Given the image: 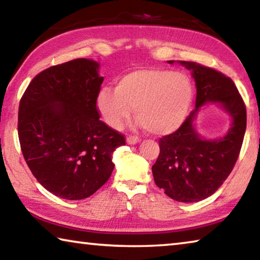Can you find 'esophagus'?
<instances>
[{
    "instance_id": "34e87169",
    "label": "esophagus",
    "mask_w": 260,
    "mask_h": 260,
    "mask_svg": "<svg viewBox=\"0 0 260 260\" xmlns=\"http://www.w3.org/2000/svg\"><path fill=\"white\" fill-rule=\"evenodd\" d=\"M126 141H127V143H128V144H136V143H139V142H140L141 139L139 138V136L129 135V136H127Z\"/></svg>"
}]
</instances>
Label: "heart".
I'll return each instance as SVG.
<instances>
[{"label":"heart","instance_id":"heart-1","mask_svg":"<svg viewBox=\"0 0 260 260\" xmlns=\"http://www.w3.org/2000/svg\"><path fill=\"white\" fill-rule=\"evenodd\" d=\"M193 100L189 77L167 69H142L121 77L114 89L104 88L98 108L108 125L118 128L132 109L144 128L164 135L178 129L188 116Z\"/></svg>","mask_w":260,"mask_h":260}]
</instances>
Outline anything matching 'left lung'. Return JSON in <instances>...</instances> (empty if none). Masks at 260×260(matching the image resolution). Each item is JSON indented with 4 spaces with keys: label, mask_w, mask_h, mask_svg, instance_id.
I'll return each instance as SVG.
<instances>
[{
    "label": "left lung",
    "mask_w": 260,
    "mask_h": 260,
    "mask_svg": "<svg viewBox=\"0 0 260 260\" xmlns=\"http://www.w3.org/2000/svg\"><path fill=\"white\" fill-rule=\"evenodd\" d=\"M179 63L191 70L195 79V110L174 133L160 138L159 156L151 170L156 184L167 196L193 203L214 193L231 174L243 143L246 110L230 77L193 61ZM210 102L219 104L230 114L232 125L222 138L205 140L196 132L193 120L199 108Z\"/></svg>",
    "instance_id": "obj_1"
}]
</instances>
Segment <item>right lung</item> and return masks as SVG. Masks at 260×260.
I'll use <instances>...</instances> for the list:
<instances>
[{"instance_id": "1", "label": "right lung", "mask_w": 260, "mask_h": 260, "mask_svg": "<svg viewBox=\"0 0 260 260\" xmlns=\"http://www.w3.org/2000/svg\"><path fill=\"white\" fill-rule=\"evenodd\" d=\"M98 61L77 58L35 76L19 103L18 136L30 172L48 191L76 201L111 175L124 135L100 120Z\"/></svg>"}]
</instances>
